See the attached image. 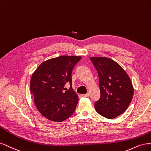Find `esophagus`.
<instances>
[{
  "instance_id": "1",
  "label": "esophagus",
  "mask_w": 151,
  "mask_h": 151,
  "mask_svg": "<svg viewBox=\"0 0 151 151\" xmlns=\"http://www.w3.org/2000/svg\"><path fill=\"white\" fill-rule=\"evenodd\" d=\"M81 96H83V97H88V96H89V93L82 94V95H81Z\"/></svg>"
}]
</instances>
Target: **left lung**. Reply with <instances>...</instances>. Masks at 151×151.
I'll return each instance as SVG.
<instances>
[{
	"label": "left lung",
	"instance_id": "8db88e82",
	"mask_svg": "<svg viewBox=\"0 0 151 151\" xmlns=\"http://www.w3.org/2000/svg\"><path fill=\"white\" fill-rule=\"evenodd\" d=\"M90 60L98 72L100 90V98L95 103V108L105 118H115L127 110L132 101V82L114 60L105 57H91Z\"/></svg>",
	"mask_w": 151,
	"mask_h": 151
}]
</instances>
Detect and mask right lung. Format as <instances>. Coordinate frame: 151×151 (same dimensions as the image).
Instances as JSON below:
<instances>
[{
	"mask_svg": "<svg viewBox=\"0 0 151 151\" xmlns=\"http://www.w3.org/2000/svg\"><path fill=\"white\" fill-rule=\"evenodd\" d=\"M81 56H61L44 61L32 74L31 93L39 111L48 120L60 122L74 113L78 96L72 88L71 73ZM67 83L70 89L65 88Z\"/></svg>",
	"mask_w": 151,
	"mask_h": 151,
	"instance_id": "right-lung-1",
	"label": "right lung"
}]
</instances>
